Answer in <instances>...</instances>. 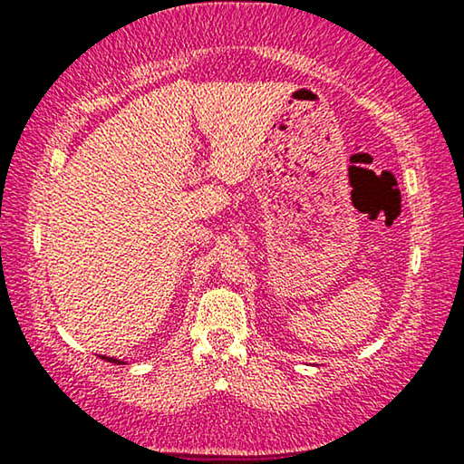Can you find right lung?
<instances>
[{"mask_svg":"<svg viewBox=\"0 0 464 464\" xmlns=\"http://www.w3.org/2000/svg\"><path fill=\"white\" fill-rule=\"evenodd\" d=\"M105 361H110V363H120V361L118 359H113V357H103Z\"/></svg>","mask_w":464,"mask_h":464,"instance_id":"obj_1","label":"right lung"}]
</instances>
